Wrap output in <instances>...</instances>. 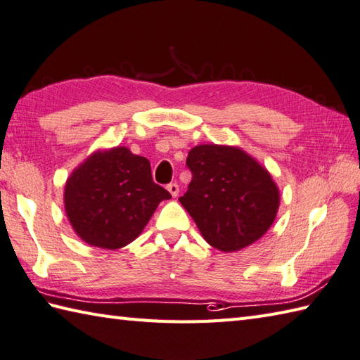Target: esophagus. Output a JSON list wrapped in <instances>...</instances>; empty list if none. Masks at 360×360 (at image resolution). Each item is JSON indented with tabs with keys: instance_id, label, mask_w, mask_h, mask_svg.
<instances>
[{
	"instance_id": "34e87169",
	"label": "esophagus",
	"mask_w": 360,
	"mask_h": 360,
	"mask_svg": "<svg viewBox=\"0 0 360 360\" xmlns=\"http://www.w3.org/2000/svg\"><path fill=\"white\" fill-rule=\"evenodd\" d=\"M167 191H169L172 197H177L179 195V185L177 183H169V185H167Z\"/></svg>"
}]
</instances>
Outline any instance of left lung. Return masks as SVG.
<instances>
[{"mask_svg": "<svg viewBox=\"0 0 360 360\" xmlns=\"http://www.w3.org/2000/svg\"><path fill=\"white\" fill-rule=\"evenodd\" d=\"M186 166L193 180L179 200L210 245L236 252L266 234L280 207L266 167L239 148L219 144L195 146Z\"/></svg>", "mask_w": 360, "mask_h": 360, "instance_id": "obj_1", "label": "left lung"}]
</instances>
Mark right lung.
Instances as JSON below:
<instances>
[{
	"instance_id": "right-lung-1",
	"label": "right lung",
	"mask_w": 360,
	"mask_h": 360,
	"mask_svg": "<svg viewBox=\"0 0 360 360\" xmlns=\"http://www.w3.org/2000/svg\"><path fill=\"white\" fill-rule=\"evenodd\" d=\"M171 199L152 180L148 158L127 148L91 153L65 185V211L86 244L116 250L135 240L161 200Z\"/></svg>"
}]
</instances>
